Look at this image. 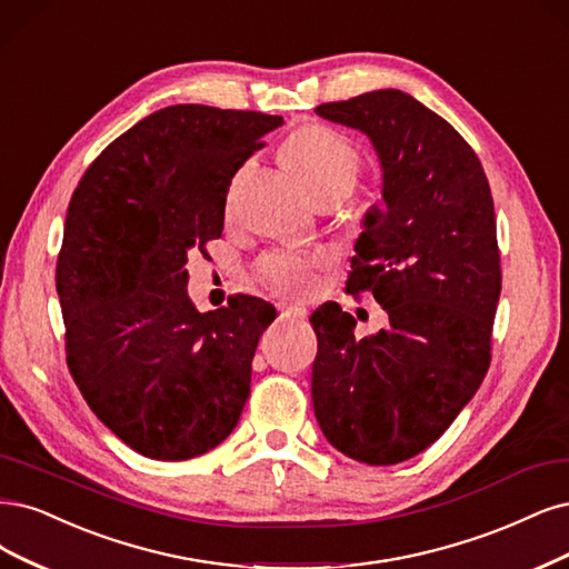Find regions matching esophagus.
<instances>
[{"label":"esophagus","mask_w":569,"mask_h":569,"mask_svg":"<svg viewBox=\"0 0 569 569\" xmlns=\"http://www.w3.org/2000/svg\"><path fill=\"white\" fill-rule=\"evenodd\" d=\"M282 316H306V306L303 303H280Z\"/></svg>","instance_id":"esophagus-1"}]
</instances>
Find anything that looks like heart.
Masks as SVG:
<instances>
[{
	"mask_svg": "<svg viewBox=\"0 0 569 569\" xmlns=\"http://www.w3.org/2000/svg\"><path fill=\"white\" fill-rule=\"evenodd\" d=\"M287 162L299 171L312 194L346 192L356 186L360 154L341 133L327 127H303L284 146ZM327 257L320 251L280 249L257 263L259 280L276 291H308L316 287Z\"/></svg>",
	"mask_w": 569,
	"mask_h": 569,
	"instance_id": "heart-1",
	"label": "heart"
}]
</instances>
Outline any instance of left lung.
Segmentation results:
<instances>
[{"label": "left lung", "mask_w": 569, "mask_h": 569, "mask_svg": "<svg viewBox=\"0 0 569 569\" xmlns=\"http://www.w3.org/2000/svg\"><path fill=\"white\" fill-rule=\"evenodd\" d=\"M316 112L377 150L383 207L365 213L346 291H371L390 327L356 339L339 303L312 312V407L341 455L400 463L445 433L487 375L501 293L492 192L461 133L405 91Z\"/></svg>", "instance_id": "8db88e82"}]
</instances>
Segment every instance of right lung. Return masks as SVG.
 <instances>
[{
  "label": "right lung",
  "instance_id": "right-lung-1",
  "mask_svg": "<svg viewBox=\"0 0 569 569\" xmlns=\"http://www.w3.org/2000/svg\"><path fill=\"white\" fill-rule=\"evenodd\" d=\"M282 117L169 106L114 139L74 188L56 263L70 375L133 452L186 461L238 426L276 306L200 312L188 251L221 238L232 176Z\"/></svg>",
  "mask_w": 569,
  "mask_h": 569
}]
</instances>
